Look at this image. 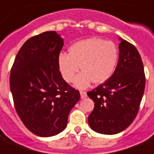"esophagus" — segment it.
Segmentation results:
<instances>
[{"mask_svg":"<svg viewBox=\"0 0 154 154\" xmlns=\"http://www.w3.org/2000/svg\"><path fill=\"white\" fill-rule=\"evenodd\" d=\"M79 94H80V97H81V98H85V97H87V93L85 92V91H80Z\"/></svg>","mask_w":154,"mask_h":154,"instance_id":"1","label":"esophagus"}]
</instances>
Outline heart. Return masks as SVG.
<instances>
[{
	"label": "heart",
	"mask_w": 154,
	"mask_h": 154,
	"mask_svg": "<svg viewBox=\"0 0 154 154\" xmlns=\"http://www.w3.org/2000/svg\"><path fill=\"white\" fill-rule=\"evenodd\" d=\"M119 60V49L115 42L100 38H91L75 42L68 54L60 53L57 64L62 78L68 83L74 80L79 67L82 72L75 79V85L85 88L93 82L102 85L115 72Z\"/></svg>",
	"instance_id": "1"
}]
</instances>
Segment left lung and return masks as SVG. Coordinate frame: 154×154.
Masks as SVG:
<instances>
[{
    "label": "left lung",
    "mask_w": 154,
    "mask_h": 154,
    "mask_svg": "<svg viewBox=\"0 0 154 154\" xmlns=\"http://www.w3.org/2000/svg\"><path fill=\"white\" fill-rule=\"evenodd\" d=\"M119 40V60L113 75L87 93L94 102L88 125L103 134H118L133 122L145 88L143 65L139 51L129 42Z\"/></svg>",
    "instance_id": "1"
}]
</instances>
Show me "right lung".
Masks as SVG:
<instances>
[{
	"mask_svg": "<svg viewBox=\"0 0 154 154\" xmlns=\"http://www.w3.org/2000/svg\"><path fill=\"white\" fill-rule=\"evenodd\" d=\"M63 38L56 31L30 38L21 47L10 75L14 107L24 125L40 137L66 129L68 116L80 98L59 71Z\"/></svg>",
	"mask_w": 154,
	"mask_h": 154,
	"instance_id": "obj_1",
	"label": "right lung"
}]
</instances>
